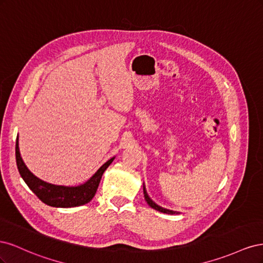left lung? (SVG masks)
I'll return each mask as SVG.
<instances>
[{"label": "left lung", "mask_w": 263, "mask_h": 263, "mask_svg": "<svg viewBox=\"0 0 263 263\" xmlns=\"http://www.w3.org/2000/svg\"><path fill=\"white\" fill-rule=\"evenodd\" d=\"M144 195H145V200L147 201V203H148V205L150 206V208H153V209H155L156 211H159V212H161V213H165V214H176V212L169 211V210H165V209H162V208H160V206H158L155 202L151 201V198L148 196V194H147V192H146V189H145V187H144ZM177 214H178V213H177Z\"/></svg>", "instance_id": "obj_1"}]
</instances>
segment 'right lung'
<instances>
[{"instance_id": "1", "label": "right lung", "mask_w": 263, "mask_h": 263, "mask_svg": "<svg viewBox=\"0 0 263 263\" xmlns=\"http://www.w3.org/2000/svg\"><path fill=\"white\" fill-rule=\"evenodd\" d=\"M15 155H16L17 169L23 180L25 181L28 187L33 191L39 200L47 205L53 206V208H76V206L89 203L97 193L103 173L114 160V158L109 159L84 184L79 186H62L53 185L38 179L27 169L20 155L18 140H16Z\"/></svg>"}]
</instances>
